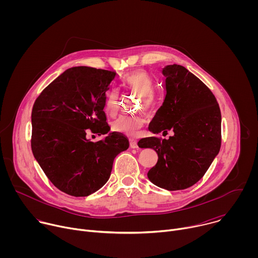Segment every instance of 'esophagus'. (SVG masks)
Masks as SVG:
<instances>
[{"label":"esophagus","mask_w":258,"mask_h":258,"mask_svg":"<svg viewBox=\"0 0 258 258\" xmlns=\"http://www.w3.org/2000/svg\"><path fill=\"white\" fill-rule=\"evenodd\" d=\"M131 148H133V149H137V148H139V146H138L137 141H134V140H132V141H131Z\"/></svg>","instance_id":"esophagus-1"}]
</instances>
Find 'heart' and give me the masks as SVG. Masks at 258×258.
<instances>
[{"label": "heart", "instance_id": "b5f03b06", "mask_svg": "<svg viewBox=\"0 0 258 258\" xmlns=\"http://www.w3.org/2000/svg\"><path fill=\"white\" fill-rule=\"evenodd\" d=\"M121 87L125 90L140 95V107L148 114L156 111L157 98L154 93L155 83L152 77L146 70H137L128 73L120 81ZM105 110L110 115H114L118 111V92L117 90L110 91L105 99ZM146 120L143 116L121 115L112 123L114 132L123 134L131 138H136L140 135L145 126Z\"/></svg>", "mask_w": 258, "mask_h": 258}]
</instances>
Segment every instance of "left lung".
<instances>
[{"label": "left lung", "instance_id": "1", "mask_svg": "<svg viewBox=\"0 0 258 258\" xmlns=\"http://www.w3.org/2000/svg\"><path fill=\"white\" fill-rule=\"evenodd\" d=\"M162 73L165 97L150 131H171L173 136L168 140L145 138L138 145L157 152L158 161L148 171L154 185L168 191L185 190L203 177L219 152L222 114L212 92L187 68L172 64Z\"/></svg>", "mask_w": 258, "mask_h": 258}]
</instances>
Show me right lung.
Segmentation results:
<instances>
[{"mask_svg": "<svg viewBox=\"0 0 258 258\" xmlns=\"http://www.w3.org/2000/svg\"><path fill=\"white\" fill-rule=\"evenodd\" d=\"M114 71L79 66L64 71L36 98L31 111V150L53 185L75 197L89 196L108 180L114 158L128 148L118 133L87 140L89 132L106 135L107 92Z\"/></svg>", "mask_w": 258, "mask_h": 258, "instance_id": "1", "label": "right lung"}]
</instances>
